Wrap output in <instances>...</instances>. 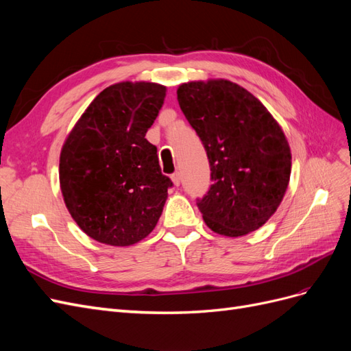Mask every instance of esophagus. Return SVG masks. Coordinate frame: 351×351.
Here are the masks:
<instances>
[{"label": "esophagus", "instance_id": "esophagus-1", "mask_svg": "<svg viewBox=\"0 0 351 351\" xmlns=\"http://www.w3.org/2000/svg\"><path fill=\"white\" fill-rule=\"evenodd\" d=\"M171 182L174 186H180V182H182V178H180V173H174L171 176Z\"/></svg>", "mask_w": 351, "mask_h": 351}]
</instances>
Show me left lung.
<instances>
[{
  "label": "left lung",
  "instance_id": "left-lung-1",
  "mask_svg": "<svg viewBox=\"0 0 351 351\" xmlns=\"http://www.w3.org/2000/svg\"><path fill=\"white\" fill-rule=\"evenodd\" d=\"M177 99L209 159L214 183L197 204L205 224L227 237L256 231L290 183L291 151L281 125L254 95L226 79L182 83Z\"/></svg>",
  "mask_w": 351,
  "mask_h": 351
}]
</instances>
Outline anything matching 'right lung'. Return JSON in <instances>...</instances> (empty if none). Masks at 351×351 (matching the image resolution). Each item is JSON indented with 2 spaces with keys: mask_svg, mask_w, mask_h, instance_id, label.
<instances>
[{
  "mask_svg": "<svg viewBox=\"0 0 351 351\" xmlns=\"http://www.w3.org/2000/svg\"><path fill=\"white\" fill-rule=\"evenodd\" d=\"M167 88L120 82L105 88L80 115L60 154L62 199L80 230L108 246L147 237L162 214L171 180L145 139Z\"/></svg>",
  "mask_w": 351,
  "mask_h": 351,
  "instance_id": "add662e5",
  "label": "right lung"
}]
</instances>
